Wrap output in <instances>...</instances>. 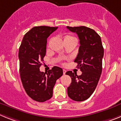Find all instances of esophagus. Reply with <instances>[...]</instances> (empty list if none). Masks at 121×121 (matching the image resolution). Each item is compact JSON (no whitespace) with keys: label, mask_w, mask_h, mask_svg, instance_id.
I'll use <instances>...</instances> for the list:
<instances>
[{"label":"esophagus","mask_w":121,"mask_h":121,"mask_svg":"<svg viewBox=\"0 0 121 121\" xmlns=\"http://www.w3.org/2000/svg\"><path fill=\"white\" fill-rule=\"evenodd\" d=\"M65 73H66V70H63V74H65Z\"/></svg>","instance_id":"34e87169"}]
</instances>
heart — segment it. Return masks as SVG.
Listing matches in <instances>:
<instances>
[{
	"label": "heart",
	"mask_w": 121,
	"mask_h": 121,
	"mask_svg": "<svg viewBox=\"0 0 121 121\" xmlns=\"http://www.w3.org/2000/svg\"><path fill=\"white\" fill-rule=\"evenodd\" d=\"M75 39L74 37H73L72 36L69 35H66L65 36H64V40L65 39Z\"/></svg>",
	"instance_id": "1"
}]
</instances>
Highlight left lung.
<instances>
[{"label": "left lung", "instance_id": "1", "mask_svg": "<svg viewBox=\"0 0 121 121\" xmlns=\"http://www.w3.org/2000/svg\"><path fill=\"white\" fill-rule=\"evenodd\" d=\"M67 28L76 33L79 39V53L74 62L82 71L80 76L71 71L66 73L71 78L67 93L71 99L81 102L89 98L96 88L102 73L104 48L100 36L93 29L84 26Z\"/></svg>", "mask_w": 121, "mask_h": 121}]
</instances>
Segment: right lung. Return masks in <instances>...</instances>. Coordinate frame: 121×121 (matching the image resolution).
Here are the masks:
<instances>
[{"label":"right lung","instance_id":"add662e5","mask_svg":"<svg viewBox=\"0 0 121 121\" xmlns=\"http://www.w3.org/2000/svg\"><path fill=\"white\" fill-rule=\"evenodd\" d=\"M57 27L35 26L25 35L19 47V71L26 94L33 100L43 102L53 96L56 82L63 74L61 68L54 67L48 73L39 68L46 54L48 36Z\"/></svg>","mask_w":121,"mask_h":121}]
</instances>
